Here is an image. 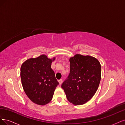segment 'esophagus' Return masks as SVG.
Masks as SVG:
<instances>
[{"label":"esophagus","mask_w":125,"mask_h":125,"mask_svg":"<svg viewBox=\"0 0 125 125\" xmlns=\"http://www.w3.org/2000/svg\"><path fill=\"white\" fill-rule=\"evenodd\" d=\"M58 82H59V84H62V79H59V80H58Z\"/></svg>","instance_id":"obj_1"}]
</instances>
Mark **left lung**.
I'll list each match as a JSON object with an SVG mask.
<instances>
[{"instance_id": "obj_1", "label": "left lung", "mask_w": 125, "mask_h": 125, "mask_svg": "<svg viewBox=\"0 0 125 125\" xmlns=\"http://www.w3.org/2000/svg\"><path fill=\"white\" fill-rule=\"evenodd\" d=\"M70 72L61 87L67 99L74 105H82L95 94L101 77L98 60L89 55L76 54L71 58Z\"/></svg>"}]
</instances>
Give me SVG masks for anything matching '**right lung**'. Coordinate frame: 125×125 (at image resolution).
<instances>
[{
  "label": "right lung",
  "mask_w": 125,
  "mask_h": 125,
  "mask_svg": "<svg viewBox=\"0 0 125 125\" xmlns=\"http://www.w3.org/2000/svg\"><path fill=\"white\" fill-rule=\"evenodd\" d=\"M52 62L51 59L42 54L27 60L21 67L23 89L31 101L38 105H45L51 101L59 84L51 68Z\"/></svg>",
  "instance_id": "obj_1"
}]
</instances>
